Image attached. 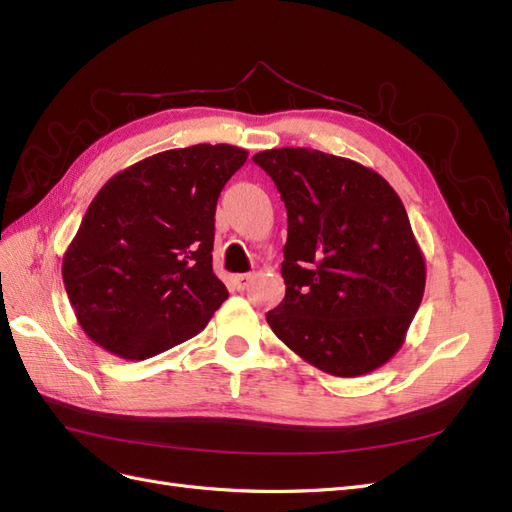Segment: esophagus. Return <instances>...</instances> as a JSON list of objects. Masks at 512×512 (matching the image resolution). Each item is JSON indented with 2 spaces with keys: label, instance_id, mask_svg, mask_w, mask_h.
Instances as JSON below:
<instances>
[{
  "label": "esophagus",
  "instance_id": "1",
  "mask_svg": "<svg viewBox=\"0 0 512 512\" xmlns=\"http://www.w3.org/2000/svg\"><path fill=\"white\" fill-rule=\"evenodd\" d=\"M252 273H241V275H232V286H235L237 290H245L247 288V284H250L252 282Z\"/></svg>",
  "mask_w": 512,
  "mask_h": 512
}]
</instances>
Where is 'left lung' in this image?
<instances>
[{
  "mask_svg": "<svg viewBox=\"0 0 512 512\" xmlns=\"http://www.w3.org/2000/svg\"><path fill=\"white\" fill-rule=\"evenodd\" d=\"M252 160L288 211L286 297L269 327L331 376L382 367L425 292V256L401 198L376 170L318 149H267Z\"/></svg>",
  "mask_w": 512,
  "mask_h": 512,
  "instance_id": "obj_1",
  "label": "left lung"
}]
</instances>
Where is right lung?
I'll use <instances>...</instances> for the list:
<instances>
[{
  "label": "right lung",
  "mask_w": 512,
  "mask_h": 512,
  "mask_svg": "<svg viewBox=\"0 0 512 512\" xmlns=\"http://www.w3.org/2000/svg\"><path fill=\"white\" fill-rule=\"evenodd\" d=\"M245 160V149L203 143L156 153L104 183L61 265L91 342L145 361L207 327L228 299L211 265L215 207Z\"/></svg>",
  "instance_id": "obj_1"
}]
</instances>
